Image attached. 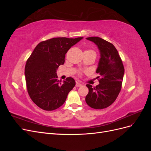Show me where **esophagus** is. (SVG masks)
<instances>
[{
	"mask_svg": "<svg viewBox=\"0 0 151 151\" xmlns=\"http://www.w3.org/2000/svg\"><path fill=\"white\" fill-rule=\"evenodd\" d=\"M76 86V87H81V86H82V84H81L80 83H78V82H77Z\"/></svg>",
	"mask_w": 151,
	"mask_h": 151,
	"instance_id": "34e87169",
	"label": "esophagus"
}]
</instances>
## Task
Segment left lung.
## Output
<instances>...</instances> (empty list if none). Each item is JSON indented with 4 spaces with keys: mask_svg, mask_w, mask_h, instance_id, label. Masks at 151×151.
I'll use <instances>...</instances> for the list:
<instances>
[{
    "mask_svg": "<svg viewBox=\"0 0 151 151\" xmlns=\"http://www.w3.org/2000/svg\"><path fill=\"white\" fill-rule=\"evenodd\" d=\"M93 42L99 51L100 58L96 72L101 76L99 84L95 88L86 86L89 93L86 102L94 109L107 108L115 101L122 88L124 76V67L117 50L111 43L99 37L86 38Z\"/></svg>",
    "mask_w": 151,
    "mask_h": 151,
    "instance_id": "1",
    "label": "left lung"
}]
</instances>
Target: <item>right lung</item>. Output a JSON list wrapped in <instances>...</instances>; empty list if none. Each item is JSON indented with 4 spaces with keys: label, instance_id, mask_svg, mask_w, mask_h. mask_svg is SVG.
<instances>
[{
    "label": "right lung",
    "instance_id": "add662e5",
    "mask_svg": "<svg viewBox=\"0 0 151 151\" xmlns=\"http://www.w3.org/2000/svg\"><path fill=\"white\" fill-rule=\"evenodd\" d=\"M83 37L54 38L40 43L25 66V77L31 99L44 110L52 111L65 103L76 85L72 77L63 83L58 80L57 70L65 62V54Z\"/></svg>",
    "mask_w": 151,
    "mask_h": 151
}]
</instances>
